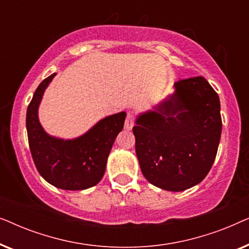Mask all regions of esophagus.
<instances>
[{"label":"esophagus","instance_id":"obj_1","mask_svg":"<svg viewBox=\"0 0 249 249\" xmlns=\"http://www.w3.org/2000/svg\"><path fill=\"white\" fill-rule=\"evenodd\" d=\"M135 124V115L130 113H127V117H125V122H124V128L127 129V130H130V129L134 127Z\"/></svg>","mask_w":249,"mask_h":249}]
</instances>
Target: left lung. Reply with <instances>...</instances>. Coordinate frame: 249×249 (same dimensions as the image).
Instances as JSON below:
<instances>
[{
	"label": "left lung",
	"instance_id": "1",
	"mask_svg": "<svg viewBox=\"0 0 249 249\" xmlns=\"http://www.w3.org/2000/svg\"><path fill=\"white\" fill-rule=\"evenodd\" d=\"M176 93L156 111L139 115L132 128L136 154L146 179L182 192L207 176L219 147V95L204 77L180 79Z\"/></svg>",
	"mask_w": 249,
	"mask_h": 249
}]
</instances>
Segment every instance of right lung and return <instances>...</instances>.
Wrapping results in <instances>:
<instances>
[{"label": "right lung", "instance_id": "right-lung-1", "mask_svg": "<svg viewBox=\"0 0 249 249\" xmlns=\"http://www.w3.org/2000/svg\"><path fill=\"white\" fill-rule=\"evenodd\" d=\"M55 73L44 79L27 108L26 127L34 163L51 185L67 190L90 188L104 176L107 156L125 119L124 112L110 115L72 141L51 137L38 121L37 110L44 90Z\"/></svg>", "mask_w": 249, "mask_h": 249}]
</instances>
